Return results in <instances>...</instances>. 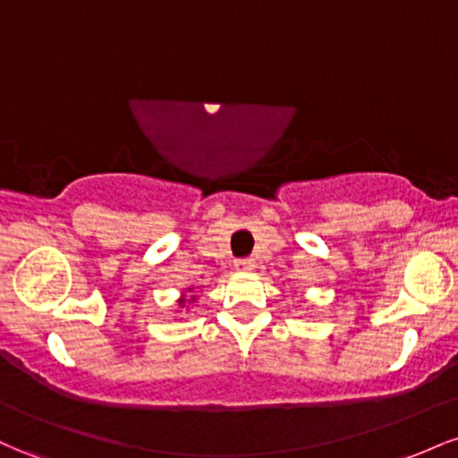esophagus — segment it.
<instances>
[{"label": "esophagus", "instance_id": "esophagus-1", "mask_svg": "<svg viewBox=\"0 0 458 458\" xmlns=\"http://www.w3.org/2000/svg\"><path fill=\"white\" fill-rule=\"evenodd\" d=\"M234 269L241 271V273H247V271H254L256 269V262L251 259H241L234 262Z\"/></svg>", "mask_w": 458, "mask_h": 458}]
</instances>
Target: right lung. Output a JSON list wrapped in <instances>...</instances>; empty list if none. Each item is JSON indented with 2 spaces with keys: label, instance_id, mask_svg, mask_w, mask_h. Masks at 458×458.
I'll return each mask as SVG.
<instances>
[{
  "label": "right lung",
  "instance_id": "obj_1",
  "mask_svg": "<svg viewBox=\"0 0 458 458\" xmlns=\"http://www.w3.org/2000/svg\"><path fill=\"white\" fill-rule=\"evenodd\" d=\"M189 291H191V288H189ZM189 301H196V295H193L191 299H189ZM178 303H181V308H182V306H185V303H187V299H185V297H181V299H178Z\"/></svg>",
  "mask_w": 458,
  "mask_h": 458
}]
</instances>
